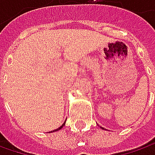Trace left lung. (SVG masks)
<instances>
[{
  "mask_svg": "<svg viewBox=\"0 0 155 155\" xmlns=\"http://www.w3.org/2000/svg\"><path fill=\"white\" fill-rule=\"evenodd\" d=\"M101 128H103V129H104V128H102V127H101Z\"/></svg>",
  "mask_w": 155,
  "mask_h": 155,
  "instance_id": "obj_1",
  "label": "left lung"
}]
</instances>
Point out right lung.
<instances>
[{
	"label": "right lung",
	"instance_id": "right-lung-1",
	"mask_svg": "<svg viewBox=\"0 0 155 155\" xmlns=\"http://www.w3.org/2000/svg\"><path fill=\"white\" fill-rule=\"evenodd\" d=\"M64 125H65V122H64V123H63L62 125H61V126H60V127H59V128H57V129H55V130H53V131H51V132H55V131H58V130H60V129H61V128H62L63 127H64Z\"/></svg>",
	"mask_w": 155,
	"mask_h": 155
}]
</instances>
